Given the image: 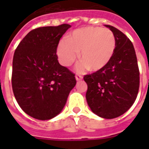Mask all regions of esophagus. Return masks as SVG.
<instances>
[{
  "label": "esophagus",
  "instance_id": "1",
  "mask_svg": "<svg viewBox=\"0 0 149 149\" xmlns=\"http://www.w3.org/2000/svg\"><path fill=\"white\" fill-rule=\"evenodd\" d=\"M82 78H83V77L81 75H76V80L77 81H81V80H82Z\"/></svg>",
  "mask_w": 149,
  "mask_h": 149
}]
</instances>
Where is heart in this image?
Here are the masks:
<instances>
[{"label":"heart","mask_w":149,"mask_h":149,"mask_svg":"<svg viewBox=\"0 0 149 149\" xmlns=\"http://www.w3.org/2000/svg\"><path fill=\"white\" fill-rule=\"evenodd\" d=\"M116 49V39L107 29L86 27L73 31L57 46L56 53L61 65L68 67L77 59L83 61L77 65L78 71L90 68L97 71L105 67L112 59Z\"/></svg>","instance_id":"obj_1"}]
</instances>
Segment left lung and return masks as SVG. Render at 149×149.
Segmentation results:
<instances>
[{
  "instance_id": "8db88e82",
  "label": "left lung",
  "mask_w": 149,
  "mask_h": 149,
  "mask_svg": "<svg viewBox=\"0 0 149 149\" xmlns=\"http://www.w3.org/2000/svg\"><path fill=\"white\" fill-rule=\"evenodd\" d=\"M116 39L109 63L92 74L85 75L86 100L91 110L100 117L113 119L127 112L137 97L140 72L133 45L116 28L105 24Z\"/></svg>"
}]
</instances>
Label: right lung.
Instances as JSON below:
<instances>
[{
	"label": "right lung",
	"mask_w": 149,
	"mask_h": 149,
	"mask_svg": "<svg viewBox=\"0 0 149 149\" xmlns=\"http://www.w3.org/2000/svg\"><path fill=\"white\" fill-rule=\"evenodd\" d=\"M70 24L30 31L15 50L12 87L22 110L37 120H49L61 112L77 81L59 64L56 49Z\"/></svg>",
	"instance_id": "add662e5"
}]
</instances>
